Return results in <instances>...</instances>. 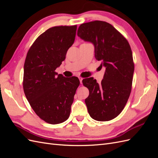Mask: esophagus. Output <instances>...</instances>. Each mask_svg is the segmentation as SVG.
Listing matches in <instances>:
<instances>
[{
  "label": "esophagus",
  "instance_id": "1",
  "mask_svg": "<svg viewBox=\"0 0 158 158\" xmlns=\"http://www.w3.org/2000/svg\"><path fill=\"white\" fill-rule=\"evenodd\" d=\"M79 80H80V84H82V80H83V78H81V77H79Z\"/></svg>",
  "mask_w": 158,
  "mask_h": 158
}]
</instances>
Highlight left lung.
Segmentation results:
<instances>
[{"label": "left lung", "mask_w": 158, "mask_h": 158, "mask_svg": "<svg viewBox=\"0 0 158 158\" xmlns=\"http://www.w3.org/2000/svg\"><path fill=\"white\" fill-rule=\"evenodd\" d=\"M78 36L92 42L95 58L106 67L100 84L93 77L82 80L89 89L85 99L90 117L108 121L117 117L125 108L131 92L135 64L131 46L126 38L110 23L95 20L82 23Z\"/></svg>", "instance_id": "left-lung-1"}]
</instances>
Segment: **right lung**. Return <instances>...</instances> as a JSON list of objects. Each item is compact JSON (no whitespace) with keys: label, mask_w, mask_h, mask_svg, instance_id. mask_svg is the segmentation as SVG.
<instances>
[{"label":"right lung","mask_w":158,"mask_h":158,"mask_svg":"<svg viewBox=\"0 0 158 158\" xmlns=\"http://www.w3.org/2000/svg\"><path fill=\"white\" fill-rule=\"evenodd\" d=\"M77 26L52 27L38 37L28 51L23 66V88L30 106L47 123L67 120L76 89L77 77L56 73L75 40Z\"/></svg>","instance_id":"obj_1"}]
</instances>
